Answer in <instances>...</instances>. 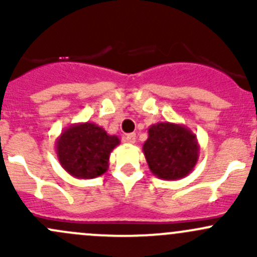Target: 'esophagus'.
Returning <instances> with one entry per match:
<instances>
[{
	"mask_svg": "<svg viewBox=\"0 0 257 257\" xmlns=\"http://www.w3.org/2000/svg\"><path fill=\"white\" fill-rule=\"evenodd\" d=\"M123 141L128 144H134L136 143V134L131 133V134H125L123 137Z\"/></svg>",
	"mask_w": 257,
	"mask_h": 257,
	"instance_id": "34e87169",
	"label": "esophagus"
}]
</instances>
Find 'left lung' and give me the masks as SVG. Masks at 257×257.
<instances>
[{
	"label": "left lung",
	"mask_w": 257,
	"mask_h": 257,
	"mask_svg": "<svg viewBox=\"0 0 257 257\" xmlns=\"http://www.w3.org/2000/svg\"><path fill=\"white\" fill-rule=\"evenodd\" d=\"M143 153L155 177L163 180H179L193 172L200 147L196 136L188 126L162 121L148 129Z\"/></svg>",
	"instance_id": "1"
}]
</instances>
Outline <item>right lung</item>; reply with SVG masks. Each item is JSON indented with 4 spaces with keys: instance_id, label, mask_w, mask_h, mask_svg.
<instances>
[{
    "instance_id": "add662e5",
    "label": "right lung",
    "mask_w": 257,
    "mask_h": 257,
    "mask_svg": "<svg viewBox=\"0 0 257 257\" xmlns=\"http://www.w3.org/2000/svg\"><path fill=\"white\" fill-rule=\"evenodd\" d=\"M120 141L109 136L102 126L90 121L67 126L56 139L59 164L72 177L93 179L104 174L109 155Z\"/></svg>"
}]
</instances>
